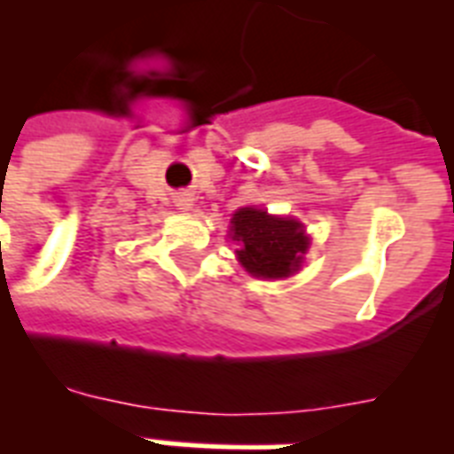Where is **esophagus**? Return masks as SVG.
<instances>
[{"label": "esophagus", "mask_w": 454, "mask_h": 454, "mask_svg": "<svg viewBox=\"0 0 454 454\" xmlns=\"http://www.w3.org/2000/svg\"><path fill=\"white\" fill-rule=\"evenodd\" d=\"M176 207H178V209H184V212H188V209H191V207H192V198H191V195H178V198H176Z\"/></svg>", "instance_id": "obj_1"}]
</instances>
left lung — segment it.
<instances>
[{
  "label": "left lung",
  "mask_w": 454,
  "mask_h": 454,
  "mask_svg": "<svg viewBox=\"0 0 454 454\" xmlns=\"http://www.w3.org/2000/svg\"><path fill=\"white\" fill-rule=\"evenodd\" d=\"M233 240L240 242L238 259L256 278H287L299 269L309 249L299 221L270 216L269 212L242 207L231 219Z\"/></svg>",
  "instance_id": "1"
}]
</instances>
